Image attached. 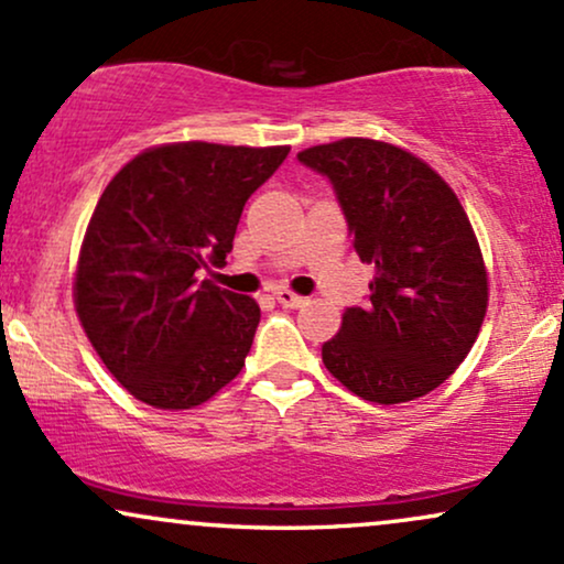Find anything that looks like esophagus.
Here are the masks:
<instances>
[{
    "label": "esophagus",
    "instance_id": "34e87169",
    "mask_svg": "<svg viewBox=\"0 0 564 564\" xmlns=\"http://www.w3.org/2000/svg\"><path fill=\"white\" fill-rule=\"evenodd\" d=\"M275 300H278V304H283V307H302V304H307V296L294 294V291H289V289H278Z\"/></svg>",
    "mask_w": 564,
    "mask_h": 564
}]
</instances>
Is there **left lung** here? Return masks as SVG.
Segmentation results:
<instances>
[{"label": "left lung", "instance_id": "obj_1", "mask_svg": "<svg viewBox=\"0 0 564 564\" xmlns=\"http://www.w3.org/2000/svg\"><path fill=\"white\" fill-rule=\"evenodd\" d=\"M332 180L371 304L347 307L323 364L379 405L424 398L456 371L488 310V270L453 187L405 148L345 138L300 153Z\"/></svg>", "mask_w": 564, "mask_h": 564}]
</instances>
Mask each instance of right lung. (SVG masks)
I'll list each match as a JSON object with an SVG mask.
<instances>
[{
	"instance_id": "1",
	"label": "right lung",
	"mask_w": 564,
	"mask_h": 564,
	"mask_svg": "<svg viewBox=\"0 0 564 564\" xmlns=\"http://www.w3.org/2000/svg\"><path fill=\"white\" fill-rule=\"evenodd\" d=\"M286 156L289 145L164 142L102 191L74 307L102 364L142 403L185 411L241 373L260 304L198 281V270L223 268L243 204Z\"/></svg>"
}]
</instances>
